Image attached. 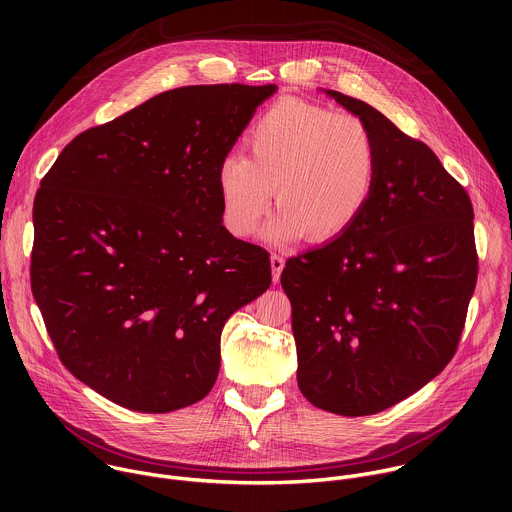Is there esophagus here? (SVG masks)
<instances>
[{"label":"esophagus","mask_w":512,"mask_h":512,"mask_svg":"<svg viewBox=\"0 0 512 512\" xmlns=\"http://www.w3.org/2000/svg\"><path fill=\"white\" fill-rule=\"evenodd\" d=\"M283 267H285V259H283L281 255H271V271H273V281H279Z\"/></svg>","instance_id":"34e87169"}]
</instances>
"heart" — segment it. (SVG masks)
I'll use <instances>...</instances> for the list:
<instances>
[{
  "instance_id": "heart-1",
  "label": "heart",
  "mask_w": 512,
  "mask_h": 512,
  "mask_svg": "<svg viewBox=\"0 0 512 512\" xmlns=\"http://www.w3.org/2000/svg\"><path fill=\"white\" fill-rule=\"evenodd\" d=\"M245 158H227L216 174L223 216L237 237L253 235L271 206L273 243L308 233L342 235L364 212L379 178V150L358 117L302 99L271 105L245 135Z\"/></svg>"
}]
</instances>
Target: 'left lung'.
<instances>
[{
    "label": "left lung",
    "mask_w": 512,
    "mask_h": 512,
    "mask_svg": "<svg viewBox=\"0 0 512 512\" xmlns=\"http://www.w3.org/2000/svg\"><path fill=\"white\" fill-rule=\"evenodd\" d=\"M326 95L371 129L379 178L352 227L287 259L281 287L300 391L358 417L407 399L456 354L478 277L474 208L423 141L364 101Z\"/></svg>",
    "instance_id": "1"
}]
</instances>
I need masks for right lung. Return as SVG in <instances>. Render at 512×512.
Returning a JSON list of instances; mask_svg holds the SVG:
<instances>
[{
  "label": "right lung",
  "mask_w": 512,
  "mask_h": 512,
  "mask_svg": "<svg viewBox=\"0 0 512 512\" xmlns=\"http://www.w3.org/2000/svg\"><path fill=\"white\" fill-rule=\"evenodd\" d=\"M275 85H194L83 131L34 200L32 294L64 367L109 401L168 413L208 395L221 332L271 285L223 227L216 174Z\"/></svg>",
  "instance_id": "1"
}]
</instances>
